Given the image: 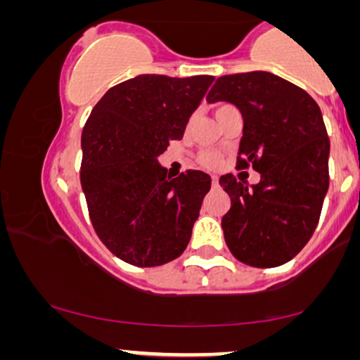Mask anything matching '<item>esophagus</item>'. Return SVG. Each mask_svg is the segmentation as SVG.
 Here are the masks:
<instances>
[{
  "instance_id": "obj_1",
  "label": "esophagus",
  "mask_w": 360,
  "mask_h": 360,
  "mask_svg": "<svg viewBox=\"0 0 360 360\" xmlns=\"http://www.w3.org/2000/svg\"><path fill=\"white\" fill-rule=\"evenodd\" d=\"M212 184H214V186H217V184H219V176H212Z\"/></svg>"
}]
</instances>
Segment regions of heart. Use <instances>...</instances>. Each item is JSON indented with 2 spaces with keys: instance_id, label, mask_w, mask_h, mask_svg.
<instances>
[{
  "instance_id": "obj_1",
  "label": "heart",
  "mask_w": 360,
  "mask_h": 360,
  "mask_svg": "<svg viewBox=\"0 0 360 360\" xmlns=\"http://www.w3.org/2000/svg\"><path fill=\"white\" fill-rule=\"evenodd\" d=\"M231 108H233V105H230V104H217L215 105V117L219 119L221 114H225L226 110L231 109ZM197 161H199V165L204 166V168L214 169L220 165V155L217 153V151L204 150V151H200V155H199V158H197Z\"/></svg>"
}]
</instances>
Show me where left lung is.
<instances>
[{"label": "left lung", "instance_id": "left-lung-1", "mask_svg": "<svg viewBox=\"0 0 360 360\" xmlns=\"http://www.w3.org/2000/svg\"><path fill=\"white\" fill-rule=\"evenodd\" d=\"M209 103L235 104L243 115L238 169L252 166L257 184L220 178L231 207L221 219L226 246L252 267L285 264L310 240L330 186L328 139L321 110L307 91L277 75H225Z\"/></svg>", "mask_w": 360, "mask_h": 360}]
</instances>
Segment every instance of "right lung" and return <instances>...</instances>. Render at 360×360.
<instances>
[{"mask_svg":"<svg viewBox=\"0 0 360 360\" xmlns=\"http://www.w3.org/2000/svg\"><path fill=\"white\" fill-rule=\"evenodd\" d=\"M214 79L139 75L110 88L86 120L79 179L91 224L129 264H166L191 240L212 179L195 169L171 179L158 156L182 139Z\"/></svg>","mask_w":360,"mask_h":360,"instance_id":"1","label":"right lung"}]
</instances>
